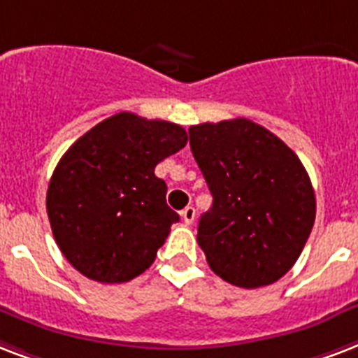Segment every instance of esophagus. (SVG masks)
I'll return each instance as SVG.
<instances>
[{
    "label": "esophagus",
    "instance_id": "1",
    "mask_svg": "<svg viewBox=\"0 0 358 358\" xmlns=\"http://www.w3.org/2000/svg\"><path fill=\"white\" fill-rule=\"evenodd\" d=\"M181 217L182 220H185V224H192L194 218H196V209H194V207H185V209L181 210Z\"/></svg>",
    "mask_w": 358,
    "mask_h": 358
}]
</instances>
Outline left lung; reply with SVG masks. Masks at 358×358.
<instances>
[{
    "instance_id": "1",
    "label": "left lung",
    "mask_w": 358,
    "mask_h": 358,
    "mask_svg": "<svg viewBox=\"0 0 358 358\" xmlns=\"http://www.w3.org/2000/svg\"><path fill=\"white\" fill-rule=\"evenodd\" d=\"M190 149L213 194L198 245L220 278L245 289L274 284L301 256L315 220L303 162L250 119L188 129Z\"/></svg>"
}]
</instances>
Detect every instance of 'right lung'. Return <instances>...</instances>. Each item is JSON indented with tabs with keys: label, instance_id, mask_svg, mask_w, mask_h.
<instances>
[{
	"label": "right lung",
	"instance_id": "add662e5",
	"mask_svg": "<svg viewBox=\"0 0 358 358\" xmlns=\"http://www.w3.org/2000/svg\"><path fill=\"white\" fill-rule=\"evenodd\" d=\"M170 121L115 113L74 141L46 192L54 239L76 271L102 284L141 274L179 215L166 203L155 166L187 145Z\"/></svg>",
	"mask_w": 358,
	"mask_h": 358
}]
</instances>
